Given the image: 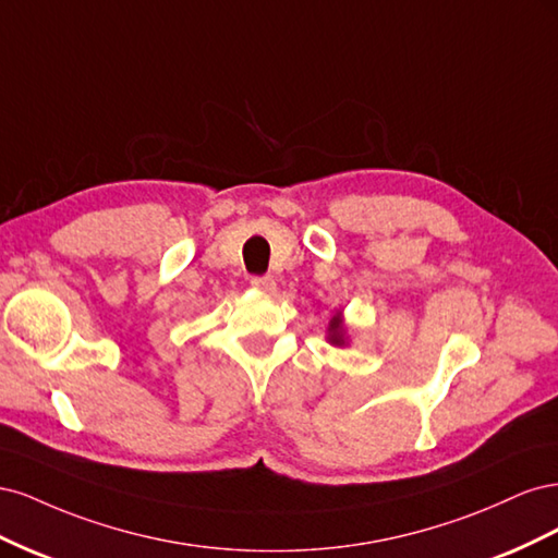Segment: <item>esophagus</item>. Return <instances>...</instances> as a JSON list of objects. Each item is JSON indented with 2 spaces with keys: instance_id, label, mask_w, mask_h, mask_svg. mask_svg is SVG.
Masks as SVG:
<instances>
[{
  "instance_id": "obj_1",
  "label": "esophagus",
  "mask_w": 558,
  "mask_h": 558,
  "mask_svg": "<svg viewBox=\"0 0 558 558\" xmlns=\"http://www.w3.org/2000/svg\"><path fill=\"white\" fill-rule=\"evenodd\" d=\"M251 286H253V289L263 291V293H275L277 281L269 275H260V277H251Z\"/></svg>"
}]
</instances>
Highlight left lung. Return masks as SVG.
Returning a JSON list of instances; mask_svg holds the SVG:
<instances>
[{
  "label": "left lung",
  "mask_w": 558,
  "mask_h": 558,
  "mask_svg": "<svg viewBox=\"0 0 558 558\" xmlns=\"http://www.w3.org/2000/svg\"><path fill=\"white\" fill-rule=\"evenodd\" d=\"M330 335H328V340L332 342V344H344V340H342V326H340V320L337 318H332L330 320Z\"/></svg>",
  "instance_id": "left-lung-1"
}]
</instances>
